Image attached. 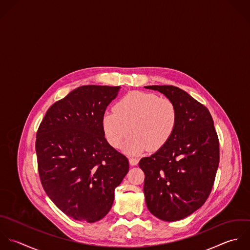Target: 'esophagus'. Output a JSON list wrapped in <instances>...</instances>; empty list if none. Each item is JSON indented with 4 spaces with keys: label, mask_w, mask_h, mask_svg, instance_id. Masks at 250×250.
<instances>
[{
    "label": "esophagus",
    "mask_w": 250,
    "mask_h": 250,
    "mask_svg": "<svg viewBox=\"0 0 250 250\" xmlns=\"http://www.w3.org/2000/svg\"><path fill=\"white\" fill-rule=\"evenodd\" d=\"M138 159H135V158H130L129 159V164H130V166H136L137 164H138Z\"/></svg>",
    "instance_id": "esophagus-1"
}]
</instances>
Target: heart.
I'll list each match as a JSON object with an SVG mask.
<instances>
[{
	"label": "heart",
	"instance_id": "b5f03b06",
	"mask_svg": "<svg viewBox=\"0 0 250 250\" xmlns=\"http://www.w3.org/2000/svg\"><path fill=\"white\" fill-rule=\"evenodd\" d=\"M177 124V109L167 97L155 93L131 91L102 117V128L109 144L119 147L131 132L124 145L129 156H138L148 149L162 148L171 137Z\"/></svg>",
	"mask_w": 250,
	"mask_h": 250
}]
</instances>
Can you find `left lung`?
Wrapping results in <instances>:
<instances>
[{
  "instance_id": "obj_1",
  "label": "left lung",
  "mask_w": 250,
  "mask_h": 250,
  "mask_svg": "<svg viewBox=\"0 0 250 250\" xmlns=\"http://www.w3.org/2000/svg\"><path fill=\"white\" fill-rule=\"evenodd\" d=\"M170 99L177 124L169 140L142 158L144 195L148 209L161 220H181L208 200L219 165V141L208 109L173 85H148Z\"/></svg>"
}]
</instances>
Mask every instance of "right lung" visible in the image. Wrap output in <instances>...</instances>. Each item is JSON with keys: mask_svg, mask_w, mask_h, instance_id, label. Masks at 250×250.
Returning a JSON list of instances; mask_svg holds the SVG:
<instances>
[{"mask_svg": "<svg viewBox=\"0 0 250 250\" xmlns=\"http://www.w3.org/2000/svg\"><path fill=\"white\" fill-rule=\"evenodd\" d=\"M120 88L79 86L49 107L37 132L42 188L63 213L78 221L102 219L128 172V160L107 142L102 128V117Z\"/></svg>", "mask_w": 250, "mask_h": 250, "instance_id": "1", "label": "right lung"}]
</instances>
